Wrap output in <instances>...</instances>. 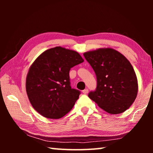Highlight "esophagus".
Listing matches in <instances>:
<instances>
[{
  "label": "esophagus",
  "mask_w": 153,
  "mask_h": 153,
  "mask_svg": "<svg viewBox=\"0 0 153 153\" xmlns=\"http://www.w3.org/2000/svg\"><path fill=\"white\" fill-rule=\"evenodd\" d=\"M83 93H84V94H87L88 93V89L86 88V89H85V90H83Z\"/></svg>",
  "instance_id": "esophagus-1"
}]
</instances>
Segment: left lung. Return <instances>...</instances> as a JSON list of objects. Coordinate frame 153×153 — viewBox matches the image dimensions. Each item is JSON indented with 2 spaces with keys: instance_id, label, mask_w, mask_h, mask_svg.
Here are the masks:
<instances>
[{
  "instance_id": "8db88e82",
  "label": "left lung",
  "mask_w": 153,
  "mask_h": 153,
  "mask_svg": "<svg viewBox=\"0 0 153 153\" xmlns=\"http://www.w3.org/2000/svg\"><path fill=\"white\" fill-rule=\"evenodd\" d=\"M84 56L97 76V88L88 97L110 114L124 112L135 100L138 81L129 61L112 48H100Z\"/></svg>"
}]
</instances>
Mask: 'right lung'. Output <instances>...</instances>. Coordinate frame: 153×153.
Wrapping results in <instances>:
<instances>
[{"label": "right lung", "mask_w": 153, "mask_h": 153, "mask_svg": "<svg viewBox=\"0 0 153 153\" xmlns=\"http://www.w3.org/2000/svg\"><path fill=\"white\" fill-rule=\"evenodd\" d=\"M84 62L77 52L61 46L48 49L30 67L26 92L33 108L50 119H59L73 108L81 92L71 87L69 71Z\"/></svg>", "instance_id": "1"}]
</instances>
